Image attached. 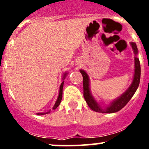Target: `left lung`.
Instances as JSON below:
<instances>
[{
    "mask_svg": "<svg viewBox=\"0 0 149 149\" xmlns=\"http://www.w3.org/2000/svg\"><path fill=\"white\" fill-rule=\"evenodd\" d=\"M132 48L133 49L135 55L138 54V48L135 42H131ZM83 76V87H84V97L86 102L87 104L89 107L90 109L97 112H102V113H113L120 111L122 108L124 107L127 102L130 100L133 94L137 90L139 86L140 79H141V65H140L139 59L137 57H135V73L133 81L132 84L129 87L128 89L118 99L115 100L111 103L109 107L106 108H103L95 101L93 97L91 96L89 89V79L87 73L83 70H80Z\"/></svg>",
    "mask_w": 149,
    "mask_h": 149,
    "instance_id": "left-lung-1",
    "label": "left lung"
}]
</instances>
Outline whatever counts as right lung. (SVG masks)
<instances>
[{
	"label": "right lung",
	"instance_id": "add662e5",
	"mask_svg": "<svg viewBox=\"0 0 149 149\" xmlns=\"http://www.w3.org/2000/svg\"><path fill=\"white\" fill-rule=\"evenodd\" d=\"M65 76H66V74L65 73V74H64V76H64V77H63L64 79H65ZM63 84H64V81H63L62 84H61V86H60L59 95H58V100H57L56 102H55V105H54V107H53V108H52V109H55L57 107H58V106H59V104H61V100H62V97H63ZM49 112H42V113H37V115H45V114H48V113H49Z\"/></svg>",
	"mask_w": 149,
	"mask_h": 149
}]
</instances>
